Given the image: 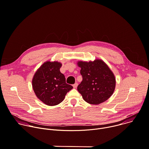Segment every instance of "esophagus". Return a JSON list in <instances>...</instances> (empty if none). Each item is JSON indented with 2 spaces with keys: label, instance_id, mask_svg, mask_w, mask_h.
<instances>
[{
  "label": "esophagus",
  "instance_id": "34e87169",
  "mask_svg": "<svg viewBox=\"0 0 149 149\" xmlns=\"http://www.w3.org/2000/svg\"><path fill=\"white\" fill-rule=\"evenodd\" d=\"M77 86H78V83H75L74 84H73V87L74 88H76L77 87Z\"/></svg>",
  "mask_w": 149,
  "mask_h": 149
}]
</instances>
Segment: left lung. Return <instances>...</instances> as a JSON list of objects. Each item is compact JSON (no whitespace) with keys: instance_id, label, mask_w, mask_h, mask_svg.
<instances>
[{"instance_id":"1","label":"left lung","mask_w":149,"mask_h":149,"mask_svg":"<svg viewBox=\"0 0 149 149\" xmlns=\"http://www.w3.org/2000/svg\"><path fill=\"white\" fill-rule=\"evenodd\" d=\"M83 80L77 90L83 98L91 104H100L107 100L113 94L116 80L113 72L101 59L93 62L79 61Z\"/></svg>"}]
</instances>
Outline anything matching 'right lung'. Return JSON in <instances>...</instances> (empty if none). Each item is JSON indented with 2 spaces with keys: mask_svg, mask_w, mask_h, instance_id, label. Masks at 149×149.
<instances>
[{
  "mask_svg": "<svg viewBox=\"0 0 149 149\" xmlns=\"http://www.w3.org/2000/svg\"><path fill=\"white\" fill-rule=\"evenodd\" d=\"M62 63L47 61L35 73L32 80L34 91L45 104L56 105L62 102L66 94L73 88L66 83L65 77L60 72Z\"/></svg>",
  "mask_w": 149,
  "mask_h": 149,
  "instance_id": "right-lung-1",
  "label": "right lung"
}]
</instances>
